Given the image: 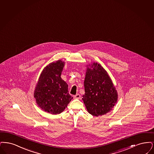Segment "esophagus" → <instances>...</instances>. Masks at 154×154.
<instances>
[{
    "mask_svg": "<svg viewBox=\"0 0 154 154\" xmlns=\"http://www.w3.org/2000/svg\"><path fill=\"white\" fill-rule=\"evenodd\" d=\"M74 99H78V100H79V99H80V95L79 94H76V95H74Z\"/></svg>",
    "mask_w": 154,
    "mask_h": 154,
    "instance_id": "1",
    "label": "esophagus"
}]
</instances>
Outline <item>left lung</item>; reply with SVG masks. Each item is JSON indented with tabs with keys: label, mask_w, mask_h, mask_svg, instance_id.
<instances>
[{
	"label": "left lung",
	"mask_w": 154,
	"mask_h": 154,
	"mask_svg": "<svg viewBox=\"0 0 154 154\" xmlns=\"http://www.w3.org/2000/svg\"><path fill=\"white\" fill-rule=\"evenodd\" d=\"M82 100L87 112L98 117L110 112L116 104L118 93L107 71L98 63L87 65Z\"/></svg>",
	"instance_id": "left-lung-1"
}]
</instances>
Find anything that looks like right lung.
Listing matches in <instances>:
<instances>
[{
	"label": "right lung",
	"mask_w": 154,
	"mask_h": 154,
	"mask_svg": "<svg viewBox=\"0 0 154 154\" xmlns=\"http://www.w3.org/2000/svg\"><path fill=\"white\" fill-rule=\"evenodd\" d=\"M65 63L52 62L41 72L34 91L38 107L44 112L57 114L63 112L73 98L68 93V85L61 78Z\"/></svg>",
	"instance_id": "obj_1"
}]
</instances>
